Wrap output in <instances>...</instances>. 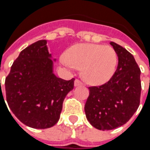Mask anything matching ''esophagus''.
<instances>
[{
  "label": "esophagus",
  "instance_id": "34e87169",
  "mask_svg": "<svg viewBox=\"0 0 150 150\" xmlns=\"http://www.w3.org/2000/svg\"><path fill=\"white\" fill-rule=\"evenodd\" d=\"M74 84H75V87H78V86H80V85L83 84V83L80 80H79V79H75Z\"/></svg>",
  "mask_w": 150,
  "mask_h": 150
}]
</instances>
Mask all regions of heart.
<instances>
[{
    "label": "heart",
    "instance_id": "b5f03b06",
    "mask_svg": "<svg viewBox=\"0 0 150 150\" xmlns=\"http://www.w3.org/2000/svg\"><path fill=\"white\" fill-rule=\"evenodd\" d=\"M61 62L68 67L81 69V77L88 84L101 85L116 71L117 55L109 46L80 43L69 48Z\"/></svg>",
    "mask_w": 150,
    "mask_h": 150
}]
</instances>
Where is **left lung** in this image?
Segmentation results:
<instances>
[{"instance_id": "8db88e82", "label": "left lung", "mask_w": 150, "mask_h": 150, "mask_svg": "<svg viewBox=\"0 0 150 150\" xmlns=\"http://www.w3.org/2000/svg\"><path fill=\"white\" fill-rule=\"evenodd\" d=\"M118 57L116 72L106 83L90 87L85 104L87 119L100 130L125 125L137 110L141 97V70L134 57L122 46L111 42Z\"/></svg>"}]
</instances>
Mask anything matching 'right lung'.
Here are the masks:
<instances>
[{"mask_svg":"<svg viewBox=\"0 0 150 150\" xmlns=\"http://www.w3.org/2000/svg\"><path fill=\"white\" fill-rule=\"evenodd\" d=\"M46 43V40H39L23 50L5 79L10 110L21 122L34 129H47L58 122L66 96L74 88L75 79L64 80L54 74L55 59Z\"/></svg>","mask_w":150,"mask_h":150,"instance_id":"right-lung-1","label":"right lung"}]
</instances>
